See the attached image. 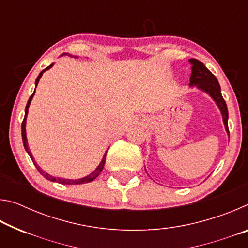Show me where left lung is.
I'll return each instance as SVG.
<instances>
[{
	"label": "left lung",
	"instance_id": "8db88e82",
	"mask_svg": "<svg viewBox=\"0 0 248 248\" xmlns=\"http://www.w3.org/2000/svg\"><path fill=\"white\" fill-rule=\"evenodd\" d=\"M189 62L191 64V75H190L189 86H196L197 89L204 92L205 94H208L210 97L215 100L217 108L220 109L225 130L226 132H228V136L230 138L229 125H228L229 111H228V107H226L225 100L223 99V97H222L221 87H220L219 82H217V79L215 75L205 68L202 62L197 60V59H190Z\"/></svg>",
	"mask_w": 248,
	"mask_h": 248
}]
</instances>
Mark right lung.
<instances>
[{
	"label": "right lung",
	"mask_w": 248,
	"mask_h": 248,
	"mask_svg": "<svg viewBox=\"0 0 248 248\" xmlns=\"http://www.w3.org/2000/svg\"><path fill=\"white\" fill-rule=\"evenodd\" d=\"M63 54H68V53H63ZM63 54H62V56H63ZM69 56H71V54H69ZM52 65H53V63L50 64V65L47 66V68H46L45 70L41 71V72H40L39 75H38V78H36L35 87H37V85H38L39 79H40L41 77H43L44 72H46V71L49 70L50 68H51ZM35 91H36V89H35ZM35 91H33L32 95L31 96V97H29L28 102H27V105H26V108H25V117H24V120H23V123H22V138H23L24 148H25V150H26V152L28 153L29 156H31V161L33 162V164L36 165L37 170H39V173H40L41 175H43L46 179L51 180V182H57V183L62 184V185H78V184L90 183V182H92V180H94V179H95L96 177H97V176L100 174V171H102L103 169H104L105 162H106V154H107V151H106V152H105L104 156H103V159H102V162L99 163V165H98L97 167H96V169H95L93 171H92V173H91L90 175H87V176H85V177H82V178H78V179H69V178H62V177H54V176H52V175H50V174H48V173H45V171H44L43 170H41L39 166H37L35 161H33V156H32V154H31V150H29L28 142H27V136H26V120H27V115H28V108H29V105H31V99H32V97H33V95H35Z\"/></svg>",
	"instance_id": "1"
}]
</instances>
